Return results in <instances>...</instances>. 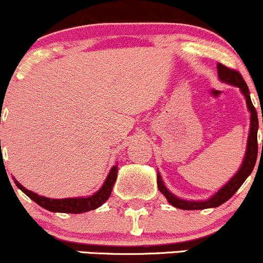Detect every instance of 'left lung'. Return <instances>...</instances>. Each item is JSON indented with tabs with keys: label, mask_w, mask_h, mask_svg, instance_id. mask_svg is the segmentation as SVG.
<instances>
[{
	"label": "left lung",
	"mask_w": 263,
	"mask_h": 263,
	"mask_svg": "<svg viewBox=\"0 0 263 263\" xmlns=\"http://www.w3.org/2000/svg\"><path fill=\"white\" fill-rule=\"evenodd\" d=\"M218 75L219 79L222 83L230 84V85L237 86L240 89V91L242 92V95L245 96L247 108H249L250 114V132L249 137H247V147H246V153L243 157V162L241 164L240 170L237 171V173L225 184L222 188H220L213 197L204 201H192V200H185V199H180L176 197L174 194L165 188L164 183H163L161 174H157V184H158L159 192L167 198V200L173 205V206L179 208L183 210H201V209H209V208H216L219 205L224 204L225 201H228L235 193L237 192L238 188L242 185V183L245 182L246 178L251 174L253 171V167L256 164V159H257V151H258V144H257V131H258V119H257V111H256L255 106L252 105L251 98H250V91L249 87H247L246 81L243 80L242 75L238 73L237 70L228 68V66L218 64ZM263 122V121H262ZM262 148H263V142H262Z\"/></svg>",
	"instance_id": "8db88e82"
}]
</instances>
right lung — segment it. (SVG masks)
<instances>
[{
    "mask_svg": "<svg viewBox=\"0 0 263 263\" xmlns=\"http://www.w3.org/2000/svg\"><path fill=\"white\" fill-rule=\"evenodd\" d=\"M0 149H1V140H0ZM117 164L111 168L110 173L102 184V186L95 194L90 195L86 198H65V199H50L42 197V195L35 194L31 190L26 189L25 186L21 185L20 183L14 179V184L17 188H20L23 193L35 201L39 206L44 208L45 210L53 211V213H68V214H81L85 211H90L96 209V208L101 206L105 201L110 198L111 192H112V186L117 178Z\"/></svg>",
    "mask_w": 263,
    "mask_h": 263,
    "instance_id": "add662e5",
    "label": "right lung"
}]
</instances>
